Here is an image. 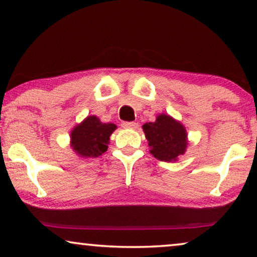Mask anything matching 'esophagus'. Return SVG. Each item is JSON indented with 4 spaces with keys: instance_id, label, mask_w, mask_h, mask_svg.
<instances>
[{
    "instance_id": "obj_1",
    "label": "esophagus",
    "mask_w": 257,
    "mask_h": 257,
    "mask_svg": "<svg viewBox=\"0 0 257 257\" xmlns=\"http://www.w3.org/2000/svg\"><path fill=\"white\" fill-rule=\"evenodd\" d=\"M121 126L122 127H125V128H137L138 127V122H135V121H124L121 124Z\"/></svg>"
}]
</instances>
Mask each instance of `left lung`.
<instances>
[{
    "mask_svg": "<svg viewBox=\"0 0 257 257\" xmlns=\"http://www.w3.org/2000/svg\"><path fill=\"white\" fill-rule=\"evenodd\" d=\"M143 130L149 140L150 152L157 159L171 163L185 153L187 147L186 130L170 115H158L154 122H146L143 125Z\"/></svg>",
    "mask_w": 257,
    "mask_h": 257,
    "instance_id": "obj_1",
    "label": "left lung"
}]
</instances>
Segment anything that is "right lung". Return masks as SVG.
<instances>
[{"label": "right lung", "mask_w": 257, "mask_h": 257, "mask_svg": "<svg viewBox=\"0 0 257 257\" xmlns=\"http://www.w3.org/2000/svg\"><path fill=\"white\" fill-rule=\"evenodd\" d=\"M117 128L114 124H103L96 115H90L71 132V146L77 154L98 158L107 151L108 140Z\"/></svg>", "instance_id": "1"}]
</instances>
